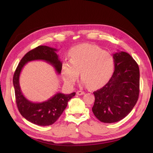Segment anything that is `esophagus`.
I'll return each mask as SVG.
<instances>
[{"label": "esophagus", "instance_id": "34e87169", "mask_svg": "<svg viewBox=\"0 0 153 153\" xmlns=\"http://www.w3.org/2000/svg\"><path fill=\"white\" fill-rule=\"evenodd\" d=\"M76 94H77V95L81 96V95L84 94H85V93H84L83 91H77V93H76Z\"/></svg>", "mask_w": 153, "mask_h": 153}]
</instances>
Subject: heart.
<instances>
[{
  "instance_id": "obj_1",
  "label": "heart",
  "mask_w": 153,
  "mask_h": 153,
  "mask_svg": "<svg viewBox=\"0 0 153 153\" xmlns=\"http://www.w3.org/2000/svg\"><path fill=\"white\" fill-rule=\"evenodd\" d=\"M70 60L65 61L62 75L68 85H74L80 71L82 83L91 89L105 84L113 75L114 62L113 56L97 46L85 43L72 49Z\"/></svg>"
}]
</instances>
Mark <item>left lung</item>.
Listing matches in <instances>:
<instances>
[{
  "instance_id": "1",
  "label": "left lung",
  "mask_w": 153,
  "mask_h": 153,
  "mask_svg": "<svg viewBox=\"0 0 153 153\" xmlns=\"http://www.w3.org/2000/svg\"><path fill=\"white\" fill-rule=\"evenodd\" d=\"M114 71L108 82L94 91L92 111L100 122L114 123L133 110L139 95L140 72L136 62L128 53L113 54Z\"/></svg>"
}]
</instances>
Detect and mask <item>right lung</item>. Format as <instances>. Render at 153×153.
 I'll use <instances>...</instances> for the list:
<instances>
[{"label": "right lung", "mask_w": 153, "mask_h": 153, "mask_svg": "<svg viewBox=\"0 0 153 153\" xmlns=\"http://www.w3.org/2000/svg\"><path fill=\"white\" fill-rule=\"evenodd\" d=\"M57 51L55 48L43 45L30 51L21 59L13 76V85L18 110L25 119L37 125L48 126L56 122L66 108L68 102L75 96L76 93L69 94L57 93L46 101L34 103L28 100L22 93L19 76L26 63L39 60L50 63L58 74H60L62 62L59 60Z\"/></svg>", "instance_id": "1"}]
</instances>
